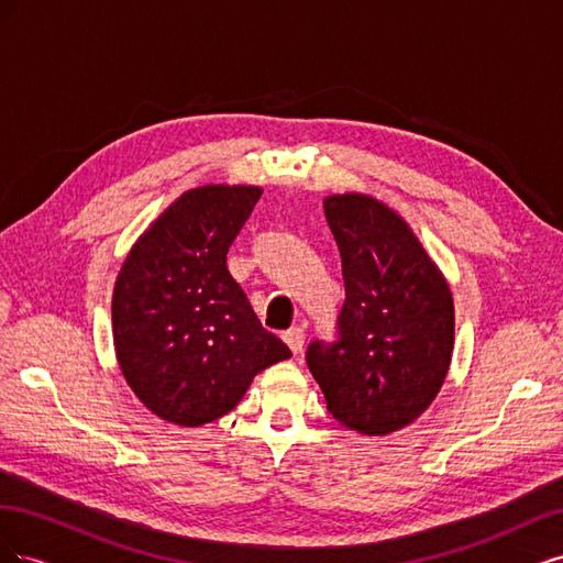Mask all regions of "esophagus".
<instances>
[{"label":"esophagus","instance_id":"obj_1","mask_svg":"<svg viewBox=\"0 0 563 563\" xmlns=\"http://www.w3.org/2000/svg\"><path fill=\"white\" fill-rule=\"evenodd\" d=\"M284 343H286L288 347H291L294 354H300V352H302V345H305V331H302L300 327L288 329V331L284 333Z\"/></svg>","mask_w":563,"mask_h":563}]
</instances>
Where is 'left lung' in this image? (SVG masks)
I'll return each instance as SVG.
<instances>
[{
	"instance_id": "left-lung-1",
	"label": "left lung",
	"mask_w": 563,
	"mask_h": 563,
	"mask_svg": "<svg viewBox=\"0 0 563 563\" xmlns=\"http://www.w3.org/2000/svg\"><path fill=\"white\" fill-rule=\"evenodd\" d=\"M343 258L345 305L333 345L308 347V366L343 428L385 437L428 411L453 356L449 282L406 220L380 199H323Z\"/></svg>"
}]
</instances>
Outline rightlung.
<instances>
[{"label": "right lung", "instance_id": "obj_1", "mask_svg": "<svg viewBox=\"0 0 563 563\" xmlns=\"http://www.w3.org/2000/svg\"><path fill=\"white\" fill-rule=\"evenodd\" d=\"M263 190L201 185L135 242L112 294V338L133 395L157 418L199 428L242 401L267 366L291 356L263 329L228 251Z\"/></svg>", "mask_w": 563, "mask_h": 563}]
</instances>
